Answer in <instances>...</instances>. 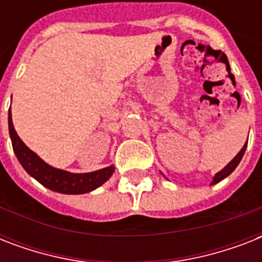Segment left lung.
Returning <instances> with one entry per match:
<instances>
[{
  "label": "left lung",
  "instance_id": "obj_1",
  "mask_svg": "<svg viewBox=\"0 0 262 262\" xmlns=\"http://www.w3.org/2000/svg\"><path fill=\"white\" fill-rule=\"evenodd\" d=\"M246 145H248V141H246V144H245V145H244V148L241 149L239 154H238V155H236L235 158H234V159H232L231 162H230V163H228L227 166H226V167L223 168V170H222V171H219V172H217V174L215 175V178H213V181H212L211 185H215V183L220 182L222 179H224V178H226V177H228V175L231 174V172L234 171V170H235L236 166L239 164L241 159H242V156H244L245 151H246Z\"/></svg>",
  "mask_w": 262,
  "mask_h": 262
}]
</instances>
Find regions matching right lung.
<instances>
[{"label":"right lung","instance_id":"right-lung-1","mask_svg":"<svg viewBox=\"0 0 262 262\" xmlns=\"http://www.w3.org/2000/svg\"><path fill=\"white\" fill-rule=\"evenodd\" d=\"M8 123H9L12 147L20 164L31 177H34L39 183H42L43 186H46L50 190L63 194H83L103 185L114 172V166H108L98 171L85 172V174H72L51 167L20 140L13 127L10 110L8 114Z\"/></svg>","mask_w":262,"mask_h":262}]
</instances>
